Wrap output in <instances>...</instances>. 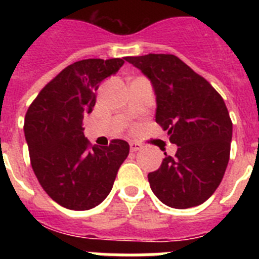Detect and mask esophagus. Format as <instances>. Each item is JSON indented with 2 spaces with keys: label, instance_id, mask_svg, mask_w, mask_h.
Masks as SVG:
<instances>
[{
  "label": "esophagus",
  "instance_id": "34e87169",
  "mask_svg": "<svg viewBox=\"0 0 259 259\" xmlns=\"http://www.w3.org/2000/svg\"><path fill=\"white\" fill-rule=\"evenodd\" d=\"M130 149H131V152H139L141 149V145L137 143H131L130 144Z\"/></svg>",
  "mask_w": 259,
  "mask_h": 259
}]
</instances>
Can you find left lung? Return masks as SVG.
Wrapping results in <instances>:
<instances>
[{
    "label": "left lung",
    "instance_id": "obj_1",
    "mask_svg": "<svg viewBox=\"0 0 259 259\" xmlns=\"http://www.w3.org/2000/svg\"><path fill=\"white\" fill-rule=\"evenodd\" d=\"M152 81L155 122L178 145L148 174L158 200L174 209L203 203L221 184L230 159L232 122L223 98L201 75L172 54L127 57Z\"/></svg>",
    "mask_w": 259,
    "mask_h": 259
}]
</instances>
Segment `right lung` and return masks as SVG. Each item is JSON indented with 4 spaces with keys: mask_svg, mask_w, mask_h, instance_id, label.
Listing matches in <instances>:
<instances>
[{
    "mask_svg": "<svg viewBox=\"0 0 259 259\" xmlns=\"http://www.w3.org/2000/svg\"><path fill=\"white\" fill-rule=\"evenodd\" d=\"M125 58L83 59L67 66L41 89L24 118V136L36 178L48 196L70 210L97 206L113 188L130 153L124 140L92 146L83 118L92 113L102 80Z\"/></svg>",
    "mask_w": 259,
    "mask_h": 259,
    "instance_id": "1",
    "label": "right lung"
}]
</instances>
